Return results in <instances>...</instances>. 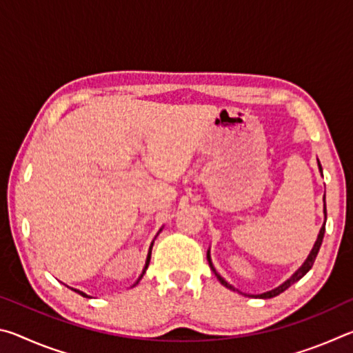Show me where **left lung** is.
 <instances>
[{
  "instance_id": "obj_1",
  "label": "left lung",
  "mask_w": 353,
  "mask_h": 353,
  "mask_svg": "<svg viewBox=\"0 0 353 353\" xmlns=\"http://www.w3.org/2000/svg\"><path fill=\"white\" fill-rule=\"evenodd\" d=\"M318 166H319V171L322 172V168H321L319 160H318ZM325 221H327V208H325V194H324V224H322V227H321L319 235H318V238H316L313 249L310 250V254H308V256H307V260L302 263V266L299 268V270H297L294 274H292V276H291L288 280H285V282H283L282 285H279L277 288H274V290H271V291L261 292V294H246V292H241L240 290H236L235 286H232L229 282H227V280H225L224 277H221V274H218V272H216V270H214V266H213V263H212V256H210V249L207 250V260H208V265H210L212 271L214 272V276L218 277V280L221 282V285H224L225 288H229V290H232V291H238V292H240V294L249 296V297H259V299H271V297H276V296H279V294H280V292H283L285 290H288L292 283H296L297 280H301L303 276H305V274H307L310 270H312L313 263H314V260H316V255H318L319 249H321L322 240H324V234H325Z\"/></svg>"
}]
</instances>
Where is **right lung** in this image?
I'll return each instance as SVG.
<instances>
[{"instance_id":"obj_1","label":"right lung","mask_w":353,"mask_h":353,"mask_svg":"<svg viewBox=\"0 0 353 353\" xmlns=\"http://www.w3.org/2000/svg\"><path fill=\"white\" fill-rule=\"evenodd\" d=\"M162 229H163V227H162ZM162 229H160V230L157 232V235L160 234V232H162ZM157 235H155V238H157ZM155 238H154V240H155ZM154 240H152V243H151V246H149V250H148V256H146V263H145V268H143V272L140 274V277H139V279H137V282H135V283H134L132 286H135V285H139V282H140V280H141V277H143V276H145V272H146V270H148V266H149V260H151V252H152ZM71 290H73L74 292H77V294H81L82 297H87V299H90V296H88V294H85V292H82V291H79V290H74V288H71Z\"/></svg>"}]
</instances>
